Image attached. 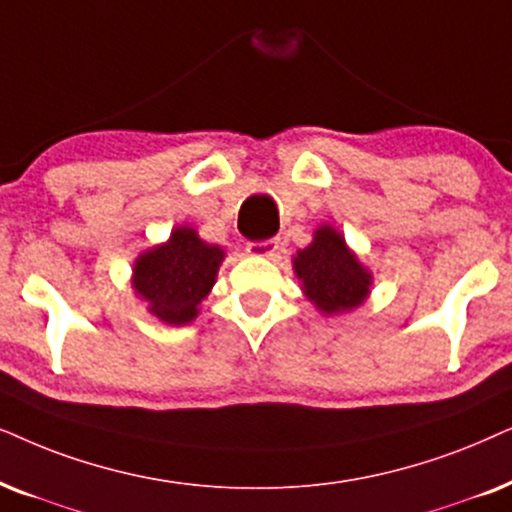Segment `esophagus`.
<instances>
[{
  "instance_id": "34e87169",
  "label": "esophagus",
  "mask_w": 512,
  "mask_h": 512,
  "mask_svg": "<svg viewBox=\"0 0 512 512\" xmlns=\"http://www.w3.org/2000/svg\"><path fill=\"white\" fill-rule=\"evenodd\" d=\"M280 251V240H265V242H251L247 247L249 256L258 258H272Z\"/></svg>"
}]
</instances>
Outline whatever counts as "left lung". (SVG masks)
Returning a JSON list of instances; mask_svg holds the SVG:
<instances>
[{"instance_id":"obj_1","label":"left lung","mask_w":512,"mask_h":512,"mask_svg":"<svg viewBox=\"0 0 512 512\" xmlns=\"http://www.w3.org/2000/svg\"><path fill=\"white\" fill-rule=\"evenodd\" d=\"M291 265L301 282L303 296L327 317L360 308L374 287L371 270L329 223L315 228L313 242L296 251Z\"/></svg>"}]
</instances>
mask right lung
<instances>
[{"instance_id": "obj_1", "label": "right lung", "mask_w": 512, "mask_h": 512, "mask_svg": "<svg viewBox=\"0 0 512 512\" xmlns=\"http://www.w3.org/2000/svg\"><path fill=\"white\" fill-rule=\"evenodd\" d=\"M223 258V247L204 242L190 225H178L167 242L138 254L131 289L152 317L169 327H183L197 320L202 301L214 289Z\"/></svg>"}]
</instances>
